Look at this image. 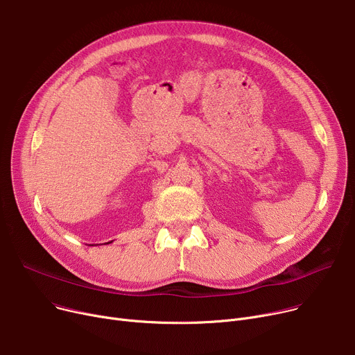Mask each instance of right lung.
I'll list each match as a JSON object with an SVG mask.
<instances>
[{
	"label": "right lung",
	"instance_id": "right-lung-1",
	"mask_svg": "<svg viewBox=\"0 0 355 355\" xmlns=\"http://www.w3.org/2000/svg\"><path fill=\"white\" fill-rule=\"evenodd\" d=\"M110 243H111V241H110ZM107 244H108V243H107Z\"/></svg>",
	"mask_w": 355,
	"mask_h": 355
}]
</instances>
